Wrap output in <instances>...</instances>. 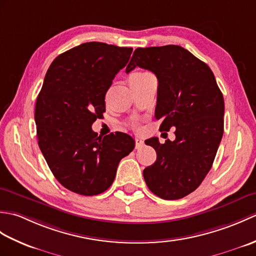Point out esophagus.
<instances>
[{
  "label": "esophagus",
  "mask_w": 256,
  "mask_h": 256,
  "mask_svg": "<svg viewBox=\"0 0 256 256\" xmlns=\"http://www.w3.org/2000/svg\"><path fill=\"white\" fill-rule=\"evenodd\" d=\"M143 144H144V140L142 138H140V136L135 138V148H142Z\"/></svg>",
  "instance_id": "1"
}]
</instances>
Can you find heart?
<instances>
[{
    "instance_id": "b5f03b06",
    "label": "heart",
    "mask_w": 256,
    "mask_h": 256,
    "mask_svg": "<svg viewBox=\"0 0 256 256\" xmlns=\"http://www.w3.org/2000/svg\"><path fill=\"white\" fill-rule=\"evenodd\" d=\"M138 74H142V72H138Z\"/></svg>"
}]
</instances>
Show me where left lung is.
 I'll return each instance as SVG.
<instances>
[{"label": "left lung", "mask_w": 256, "mask_h": 256, "mask_svg": "<svg viewBox=\"0 0 256 256\" xmlns=\"http://www.w3.org/2000/svg\"><path fill=\"white\" fill-rule=\"evenodd\" d=\"M135 67L150 70L158 80L160 131L176 128L172 142L145 140L157 154L143 172L145 182L162 199H180L200 186L214 164L224 135V96L208 64L180 46L138 48L125 72Z\"/></svg>", "instance_id": "left-lung-1"}]
</instances>
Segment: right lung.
<instances>
[{
	"label": "right lung",
	"mask_w": 256,
	"mask_h": 256,
	"mask_svg": "<svg viewBox=\"0 0 256 256\" xmlns=\"http://www.w3.org/2000/svg\"><path fill=\"white\" fill-rule=\"evenodd\" d=\"M132 52L131 47L84 42L60 54L47 70L35 106L38 145L54 176L70 192H106L120 160L134 150L128 134L102 138L91 128L106 112V91Z\"/></svg>",
	"instance_id": "obj_1"
}]
</instances>
